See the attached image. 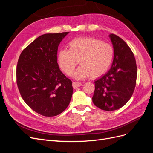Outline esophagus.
<instances>
[{
  "mask_svg": "<svg viewBox=\"0 0 153 153\" xmlns=\"http://www.w3.org/2000/svg\"><path fill=\"white\" fill-rule=\"evenodd\" d=\"M82 84L81 82H73L72 83V86L74 88H77L78 87H79L82 86Z\"/></svg>",
  "mask_w": 153,
  "mask_h": 153,
  "instance_id": "obj_1",
  "label": "esophagus"
}]
</instances>
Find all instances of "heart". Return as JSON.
I'll list each match as a JSON object with an SVG mask.
<instances>
[{
    "mask_svg": "<svg viewBox=\"0 0 153 153\" xmlns=\"http://www.w3.org/2000/svg\"><path fill=\"white\" fill-rule=\"evenodd\" d=\"M68 48L58 52V64L67 75L71 76L79 61L81 66L74 74L79 79L103 75L109 68L114 56L109 44L93 37L72 39L68 43Z\"/></svg>",
    "mask_w": 153,
    "mask_h": 153,
    "instance_id": "obj_1",
    "label": "heart"
}]
</instances>
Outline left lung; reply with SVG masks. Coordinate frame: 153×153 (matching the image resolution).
I'll use <instances>...</instances> for the list:
<instances>
[{"instance_id": "obj_1", "label": "left lung", "mask_w": 153, "mask_h": 153, "mask_svg": "<svg viewBox=\"0 0 153 153\" xmlns=\"http://www.w3.org/2000/svg\"><path fill=\"white\" fill-rule=\"evenodd\" d=\"M114 48V59L110 70L95 81L92 100L99 109L112 111L128 102L136 86L137 68L128 45L114 33L109 36Z\"/></svg>"}]
</instances>
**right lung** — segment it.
I'll list each match as a JSON object with an SVG mask.
<instances>
[{"label": "right lung", "mask_w": 153, "mask_h": 153, "mask_svg": "<svg viewBox=\"0 0 153 153\" xmlns=\"http://www.w3.org/2000/svg\"><path fill=\"white\" fill-rule=\"evenodd\" d=\"M67 32L39 36L22 51L16 67V83L24 102L38 114L55 116L71 102V80L57 63L58 48Z\"/></svg>", "instance_id": "1"}]
</instances>
